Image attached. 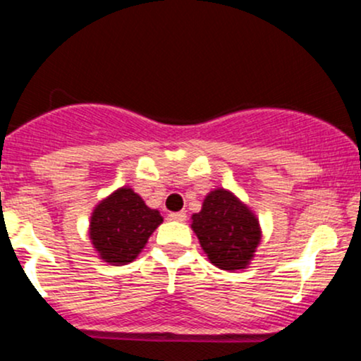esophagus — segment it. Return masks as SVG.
Listing matches in <instances>:
<instances>
[{
	"label": "esophagus",
	"mask_w": 361,
	"mask_h": 361,
	"mask_svg": "<svg viewBox=\"0 0 361 361\" xmlns=\"http://www.w3.org/2000/svg\"><path fill=\"white\" fill-rule=\"evenodd\" d=\"M169 221L185 222L186 221V214L185 212H173V214H169Z\"/></svg>",
	"instance_id": "1"
}]
</instances>
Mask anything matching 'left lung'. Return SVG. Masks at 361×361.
I'll list each match as a JSON object with an SVG mask.
<instances>
[{
    "mask_svg": "<svg viewBox=\"0 0 361 361\" xmlns=\"http://www.w3.org/2000/svg\"><path fill=\"white\" fill-rule=\"evenodd\" d=\"M192 229L214 267L246 270L261 243L258 217L231 190L207 193L200 212L192 215Z\"/></svg>",
    "mask_w": 361,
    "mask_h": 361,
    "instance_id": "left-lung-1",
    "label": "left lung"
}]
</instances>
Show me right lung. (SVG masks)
Listing matches in <instances>:
<instances>
[{"instance_id": "1", "label": "right lung", "mask_w": 361, "mask_h": 361, "mask_svg": "<svg viewBox=\"0 0 361 361\" xmlns=\"http://www.w3.org/2000/svg\"><path fill=\"white\" fill-rule=\"evenodd\" d=\"M161 224L159 210L147 207L130 186H120L93 209L88 235L103 263L122 267L137 258Z\"/></svg>"}]
</instances>
